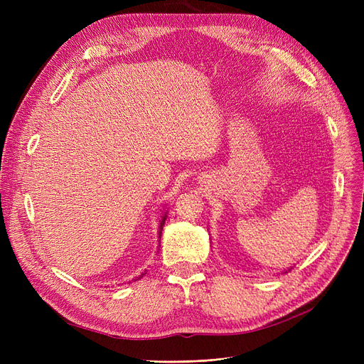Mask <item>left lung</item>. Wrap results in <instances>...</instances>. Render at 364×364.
Segmentation results:
<instances>
[{
  "instance_id": "8db88e82",
  "label": "left lung",
  "mask_w": 364,
  "mask_h": 364,
  "mask_svg": "<svg viewBox=\"0 0 364 364\" xmlns=\"http://www.w3.org/2000/svg\"><path fill=\"white\" fill-rule=\"evenodd\" d=\"M290 269H291V267H290ZM290 269H289V270H290ZM284 272H285V273H287V270H284Z\"/></svg>"
}]
</instances>
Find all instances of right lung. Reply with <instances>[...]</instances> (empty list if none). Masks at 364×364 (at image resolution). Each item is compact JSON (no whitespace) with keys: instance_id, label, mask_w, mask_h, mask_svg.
<instances>
[{"instance_id":"right-lung-1","label":"right lung","mask_w":364,"mask_h":364,"mask_svg":"<svg viewBox=\"0 0 364 364\" xmlns=\"http://www.w3.org/2000/svg\"><path fill=\"white\" fill-rule=\"evenodd\" d=\"M167 211H165L164 214H162V218H161V222H159V230H158V235H159V238H161V235H162V228H164V223H165V220H167ZM159 243H161V241H159ZM147 272L144 270V272H142L141 274H139V277H136L134 281H138V279H141L142 277H144V274H146Z\"/></svg>"}]
</instances>
